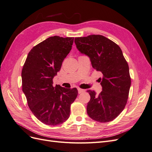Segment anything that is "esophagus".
I'll return each mask as SVG.
<instances>
[{"mask_svg": "<svg viewBox=\"0 0 152 152\" xmlns=\"http://www.w3.org/2000/svg\"><path fill=\"white\" fill-rule=\"evenodd\" d=\"M85 91H86L85 89H80V88L78 89V92H79V94H81L82 93H84V92H85Z\"/></svg>", "mask_w": 152, "mask_h": 152, "instance_id": "obj_1", "label": "esophagus"}]
</instances>
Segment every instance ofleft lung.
<instances>
[{
	"label": "left lung",
	"mask_w": 152,
	"mask_h": 152,
	"mask_svg": "<svg viewBox=\"0 0 152 152\" xmlns=\"http://www.w3.org/2000/svg\"><path fill=\"white\" fill-rule=\"evenodd\" d=\"M79 51L88 56L93 67L103 74L102 91L97 95L88 90L91 99L87 113L94 121L110 122L125 108L131 84L129 68L118 45L101 35L75 38Z\"/></svg>",
	"instance_id": "obj_1"
}]
</instances>
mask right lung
<instances>
[{
	"label": "right lung",
	"mask_w": 152,
	"mask_h": 152,
	"mask_svg": "<svg viewBox=\"0 0 152 152\" xmlns=\"http://www.w3.org/2000/svg\"><path fill=\"white\" fill-rule=\"evenodd\" d=\"M73 40V37H50L30 50L22 69V90L28 107L46 125L54 126L65 122L78 94L76 88L53 85V78L71 50Z\"/></svg>",
	"instance_id": "add662e5"
}]
</instances>
